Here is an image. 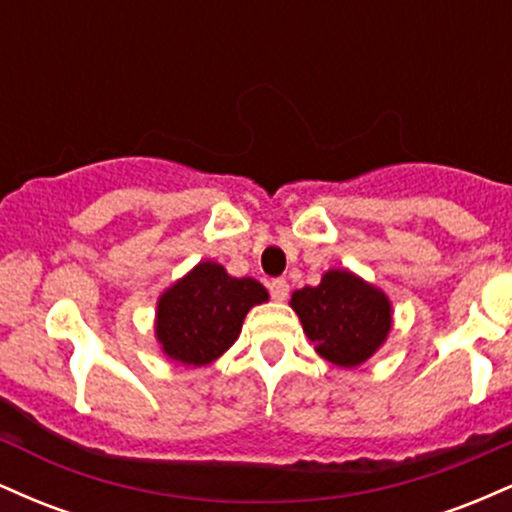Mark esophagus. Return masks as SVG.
<instances>
[{
    "label": "esophagus",
    "instance_id": "esophagus-1",
    "mask_svg": "<svg viewBox=\"0 0 512 512\" xmlns=\"http://www.w3.org/2000/svg\"><path fill=\"white\" fill-rule=\"evenodd\" d=\"M269 293H272L274 301L284 303L286 298H289V284H286V279H274L272 284H269Z\"/></svg>",
    "mask_w": 512,
    "mask_h": 512
}]
</instances>
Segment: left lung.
Wrapping results in <instances>:
<instances>
[{"label":"left lung","instance_id":"left-lung-1","mask_svg":"<svg viewBox=\"0 0 512 512\" xmlns=\"http://www.w3.org/2000/svg\"><path fill=\"white\" fill-rule=\"evenodd\" d=\"M291 308L317 354L342 368L366 363L392 327L390 298L349 269H330L317 286L293 291Z\"/></svg>","mask_w":512,"mask_h":512}]
</instances>
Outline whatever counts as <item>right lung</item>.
I'll return each instance as SVG.
<instances>
[{
  "mask_svg": "<svg viewBox=\"0 0 512 512\" xmlns=\"http://www.w3.org/2000/svg\"><path fill=\"white\" fill-rule=\"evenodd\" d=\"M267 298L260 281L236 279L211 260L199 262L158 298L156 339L173 361L207 366L231 349L252 305Z\"/></svg>",
  "mask_w": 512,
  "mask_h": 512,
  "instance_id": "add662e5",
  "label": "right lung"
}]
</instances>
